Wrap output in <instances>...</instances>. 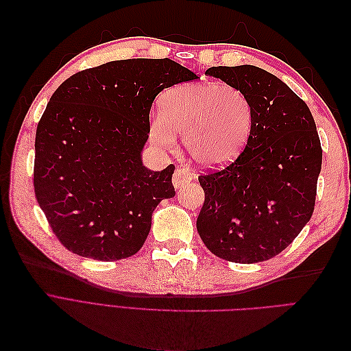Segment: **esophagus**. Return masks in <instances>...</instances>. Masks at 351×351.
<instances>
[{"label": "esophagus", "instance_id": "obj_1", "mask_svg": "<svg viewBox=\"0 0 351 351\" xmlns=\"http://www.w3.org/2000/svg\"><path fill=\"white\" fill-rule=\"evenodd\" d=\"M190 178H192V177H190V174H189L186 168H177L174 176H173V184H174L176 189H180V187H183L184 184H187L190 182Z\"/></svg>", "mask_w": 351, "mask_h": 351}]
</instances>
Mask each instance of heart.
Returning a JSON list of instances; mask_svg holds the SVG:
<instances>
[{
  "label": "heart",
  "mask_w": 351,
  "mask_h": 351,
  "mask_svg": "<svg viewBox=\"0 0 351 351\" xmlns=\"http://www.w3.org/2000/svg\"><path fill=\"white\" fill-rule=\"evenodd\" d=\"M254 119L246 92L219 83L184 84L168 90L161 115L149 125V139L162 149H173L176 133L192 161L214 168L231 162L246 146Z\"/></svg>",
  "instance_id": "1"
}]
</instances>
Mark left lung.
<instances>
[{
	"label": "left lung",
	"mask_w": 351,
	"mask_h": 351,
	"mask_svg": "<svg viewBox=\"0 0 351 351\" xmlns=\"http://www.w3.org/2000/svg\"><path fill=\"white\" fill-rule=\"evenodd\" d=\"M205 74L246 92L254 119L244 151L224 169L199 176L205 202L197 232L215 256L256 263L281 253L309 222L322 147L306 102L254 66Z\"/></svg>",
	"instance_id": "obj_1"
}]
</instances>
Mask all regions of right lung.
Listing matches in <instances>:
<instances>
[{"label": "right lung", "instance_id": "1", "mask_svg": "<svg viewBox=\"0 0 351 351\" xmlns=\"http://www.w3.org/2000/svg\"><path fill=\"white\" fill-rule=\"evenodd\" d=\"M199 79L169 58L110 61L73 74L52 95L35 139L34 186L67 250L120 261L141 250L152 212L176 195L174 165L142 164L156 95Z\"/></svg>", "mask_w": 351, "mask_h": 351}]
</instances>
